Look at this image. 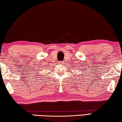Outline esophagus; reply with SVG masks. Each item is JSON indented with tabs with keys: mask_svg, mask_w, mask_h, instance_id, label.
<instances>
[{
	"mask_svg": "<svg viewBox=\"0 0 122 122\" xmlns=\"http://www.w3.org/2000/svg\"><path fill=\"white\" fill-rule=\"evenodd\" d=\"M63 62H63V61H60V63L61 64H62V63H63Z\"/></svg>",
	"mask_w": 122,
	"mask_h": 122,
	"instance_id": "esophagus-1",
	"label": "esophagus"
}]
</instances>
